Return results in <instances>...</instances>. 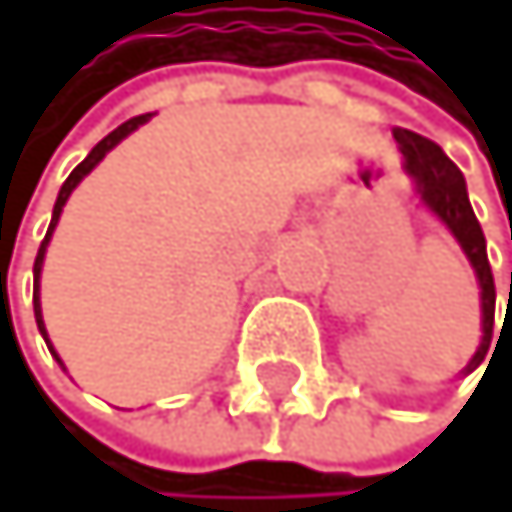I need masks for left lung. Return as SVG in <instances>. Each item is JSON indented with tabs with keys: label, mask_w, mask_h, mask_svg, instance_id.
Here are the masks:
<instances>
[{
	"label": "left lung",
	"mask_w": 512,
	"mask_h": 512,
	"mask_svg": "<svg viewBox=\"0 0 512 512\" xmlns=\"http://www.w3.org/2000/svg\"><path fill=\"white\" fill-rule=\"evenodd\" d=\"M397 150L404 156V172L413 182V192H417L420 205L426 211H433L442 224H446L449 234L458 240L462 253L468 256L471 269L478 275V288H481V346L475 349L471 362L462 368V375L475 372L481 359L487 356V346H491V333H494V304H497V291H494V275H491V262H487V243H484V230L478 224L475 211H471L468 189H465V176L439 144L426 140L413 131L397 127L394 131Z\"/></svg>",
	"instance_id": "left-lung-1"
}]
</instances>
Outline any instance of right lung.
Returning <instances> with one entry per match:
<instances>
[{
  "mask_svg": "<svg viewBox=\"0 0 512 512\" xmlns=\"http://www.w3.org/2000/svg\"><path fill=\"white\" fill-rule=\"evenodd\" d=\"M153 115H137V118H131V121H124L121 127H115L108 137H102L99 144L92 147V153L82 160L73 172H70V179H66L63 185H60V195H57V205H54V217H50V227H47V237H44V243H41V250H37V259H34V320H37V330H41V336H44V343H47V349H50V356H54L57 362H60V356H57V349H54V343L47 340V327H44V314H41V298H37V291H41V269H44V253H47V243H50V237H54V230H57V221H60V214H63V205H66V198L73 195V189L89 176V172L99 166L102 160H105V153L108 150H115L121 140L127 137V134H134L140 124H147ZM63 365V362H60Z\"/></svg>",
  "mask_w": 512,
  "mask_h": 512,
  "instance_id": "1",
  "label": "right lung"
}]
</instances>
